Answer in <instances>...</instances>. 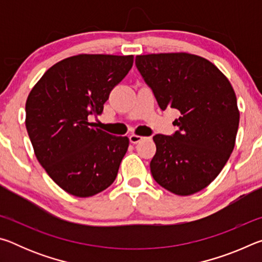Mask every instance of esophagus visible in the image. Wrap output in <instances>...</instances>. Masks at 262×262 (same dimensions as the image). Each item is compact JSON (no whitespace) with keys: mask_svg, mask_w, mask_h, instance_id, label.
Instances as JSON below:
<instances>
[{"mask_svg":"<svg viewBox=\"0 0 262 262\" xmlns=\"http://www.w3.org/2000/svg\"><path fill=\"white\" fill-rule=\"evenodd\" d=\"M143 139H145L144 136H141V135H137V134H132V135H129V141L132 142V143H134V144L139 143V142L142 141Z\"/></svg>","mask_w":262,"mask_h":262,"instance_id":"obj_1","label":"esophagus"}]
</instances>
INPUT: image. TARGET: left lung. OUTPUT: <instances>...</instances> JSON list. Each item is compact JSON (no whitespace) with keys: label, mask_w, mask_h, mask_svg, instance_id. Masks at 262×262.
<instances>
[{"label":"left lung","mask_w":262,"mask_h":262,"mask_svg":"<svg viewBox=\"0 0 262 262\" xmlns=\"http://www.w3.org/2000/svg\"><path fill=\"white\" fill-rule=\"evenodd\" d=\"M135 64L159 107L180 113L173 135L154 136V179L181 196L200 192L234 148L239 110L232 85L210 61L188 53L137 55Z\"/></svg>","instance_id":"obj_1"}]
</instances>
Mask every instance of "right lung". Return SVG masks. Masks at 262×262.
I'll return each mask as SVG.
<instances>
[{
	"mask_svg": "<svg viewBox=\"0 0 262 262\" xmlns=\"http://www.w3.org/2000/svg\"><path fill=\"white\" fill-rule=\"evenodd\" d=\"M134 56L79 54L57 62L29 94L25 126L38 162L56 185L78 198L117 178L129 139L89 122L129 72Z\"/></svg>",
	"mask_w": 262,
	"mask_h": 262,
	"instance_id": "add662e5",
	"label": "right lung"
}]
</instances>
